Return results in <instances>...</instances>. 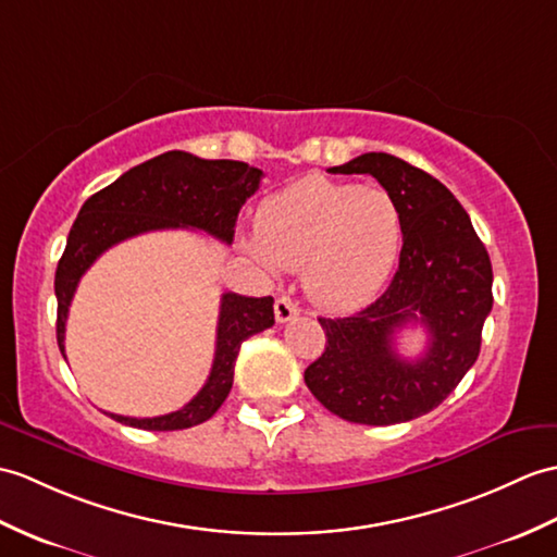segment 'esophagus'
<instances>
[{
	"instance_id": "esophagus-1",
	"label": "esophagus",
	"mask_w": 557,
	"mask_h": 557,
	"mask_svg": "<svg viewBox=\"0 0 557 557\" xmlns=\"http://www.w3.org/2000/svg\"><path fill=\"white\" fill-rule=\"evenodd\" d=\"M296 315H299V304H296L292 296H287V294L277 296V301H275V318H277V322H289Z\"/></svg>"
}]
</instances>
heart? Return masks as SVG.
Instances as JSON below:
<instances>
[{"instance_id":"1","label":"heart","mask_w":557,"mask_h":557,"mask_svg":"<svg viewBox=\"0 0 557 557\" xmlns=\"http://www.w3.org/2000/svg\"><path fill=\"white\" fill-rule=\"evenodd\" d=\"M404 247V220L382 187L306 177L268 197L249 253L265 268H304L310 299L351 310L377 296Z\"/></svg>"}]
</instances>
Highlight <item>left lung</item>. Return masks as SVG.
<instances>
[{
	"label": "left lung",
	"instance_id": "1",
	"mask_svg": "<svg viewBox=\"0 0 557 557\" xmlns=\"http://www.w3.org/2000/svg\"><path fill=\"white\" fill-rule=\"evenodd\" d=\"M332 173L372 175L392 194L404 247L377 301L348 318H318L327 344L306 368V386L348 422L416 420L442 404L480 356L494 306L488 253L454 194L404 159L370 151ZM412 319L423 322L431 344L424 357L406 361L393 351V334Z\"/></svg>",
	"mask_w": 557,
	"mask_h": 557
}]
</instances>
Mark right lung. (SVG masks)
Masks as SVG:
<instances>
[{
	"label": "right lung",
	"instance_id": "right-lung-1",
	"mask_svg": "<svg viewBox=\"0 0 557 557\" xmlns=\"http://www.w3.org/2000/svg\"><path fill=\"white\" fill-rule=\"evenodd\" d=\"M263 171L242 161H206L187 151H165L139 163L115 183L92 194L69 232L66 251L57 265V342L66 358V318L77 282L113 244L151 230L194 227L232 244L239 209L258 189ZM275 325L273 296L223 294L218 315L215 356L209 380L187 406L159 418H125L107 412L115 422L149 432H173L201 424L223 406L235 377L239 346L251 334Z\"/></svg>",
	"mask_w": 557,
	"mask_h": 557
}]
</instances>
